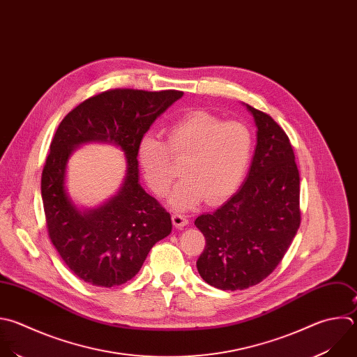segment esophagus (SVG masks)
Returning <instances> with one entry per match:
<instances>
[{"instance_id":"esophagus-1","label":"esophagus","mask_w":357,"mask_h":357,"mask_svg":"<svg viewBox=\"0 0 357 357\" xmlns=\"http://www.w3.org/2000/svg\"><path fill=\"white\" fill-rule=\"evenodd\" d=\"M172 222H174L175 227L181 228V227L188 225V224H189V220L186 218V215H183V214H181V213H174V214H172Z\"/></svg>"}]
</instances>
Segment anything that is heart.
Returning <instances> with one entry per match:
<instances>
[{
	"mask_svg": "<svg viewBox=\"0 0 357 357\" xmlns=\"http://www.w3.org/2000/svg\"><path fill=\"white\" fill-rule=\"evenodd\" d=\"M254 137L241 122H224L207 113L193 112L168 128L167 144L154 135L142 137L137 161L151 192L164 197L176 176L172 160L183 162L185 176L174 189L169 203L179 210L199 206L204 199L218 204L243 183L251 164Z\"/></svg>",
	"mask_w": 357,
	"mask_h": 357,
	"instance_id": "b5f03b06",
	"label": "heart"
}]
</instances>
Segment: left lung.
<instances>
[{"mask_svg":"<svg viewBox=\"0 0 357 357\" xmlns=\"http://www.w3.org/2000/svg\"><path fill=\"white\" fill-rule=\"evenodd\" d=\"M257 126V147L245 182L195 225L206 247L196 266L220 290L261 283L280 264L301 222L300 174L290 140L273 119L245 105Z\"/></svg>","mask_w":357,"mask_h":357,"instance_id":"1","label":"left lung"}]
</instances>
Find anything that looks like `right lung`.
Instances as JSON below:
<instances>
[{
	"label": "right lung",
	"instance_id": "obj_1",
	"mask_svg": "<svg viewBox=\"0 0 357 357\" xmlns=\"http://www.w3.org/2000/svg\"><path fill=\"white\" fill-rule=\"evenodd\" d=\"M182 91L117 88L88 98L59 125L42 172L47 232L59 255L81 280L121 286L142 269L150 250L172 229L169 213L139 182L137 146ZM112 142L126 153L127 176L118 193L79 211L65 190L66 162L81 144Z\"/></svg>",
	"mask_w": 357,
	"mask_h": 357
}]
</instances>
